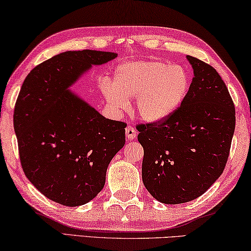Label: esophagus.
<instances>
[{
    "mask_svg": "<svg viewBox=\"0 0 251 251\" xmlns=\"http://www.w3.org/2000/svg\"><path fill=\"white\" fill-rule=\"evenodd\" d=\"M126 136L128 138V140H133L137 136V130L132 126H128L126 128Z\"/></svg>",
    "mask_w": 251,
    "mask_h": 251,
    "instance_id": "esophagus-1",
    "label": "esophagus"
}]
</instances>
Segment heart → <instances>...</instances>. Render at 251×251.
<instances>
[{
  "instance_id": "obj_1",
  "label": "heart",
  "mask_w": 251,
  "mask_h": 251,
  "mask_svg": "<svg viewBox=\"0 0 251 251\" xmlns=\"http://www.w3.org/2000/svg\"><path fill=\"white\" fill-rule=\"evenodd\" d=\"M185 68L164 61L139 60L121 64L114 72L113 85L104 82V96L115 109L136 99L137 113L148 121L161 120L178 109L190 90Z\"/></svg>"
}]
</instances>
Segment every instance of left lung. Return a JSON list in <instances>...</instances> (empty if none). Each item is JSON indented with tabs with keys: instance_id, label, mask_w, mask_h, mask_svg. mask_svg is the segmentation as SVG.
<instances>
[{
	"instance_id": "left-lung-1",
	"label": "left lung",
	"mask_w": 251,
	"mask_h": 251,
	"mask_svg": "<svg viewBox=\"0 0 251 251\" xmlns=\"http://www.w3.org/2000/svg\"><path fill=\"white\" fill-rule=\"evenodd\" d=\"M187 59L194 77L182 105L161 120L137 125L142 182L165 204L190 202L209 190L225 171L236 126L234 104L219 73Z\"/></svg>"
}]
</instances>
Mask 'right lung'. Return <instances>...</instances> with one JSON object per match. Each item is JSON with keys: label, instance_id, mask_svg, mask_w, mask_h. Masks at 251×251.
<instances>
[{"label": "right lung", "instance_id": "add662e5", "mask_svg": "<svg viewBox=\"0 0 251 251\" xmlns=\"http://www.w3.org/2000/svg\"><path fill=\"white\" fill-rule=\"evenodd\" d=\"M115 52L66 51L34 67L23 82L13 123L23 172L34 187L65 206L101 192L106 169L126 144V123L105 119L67 88Z\"/></svg>", "mask_w": 251, "mask_h": 251}]
</instances>
